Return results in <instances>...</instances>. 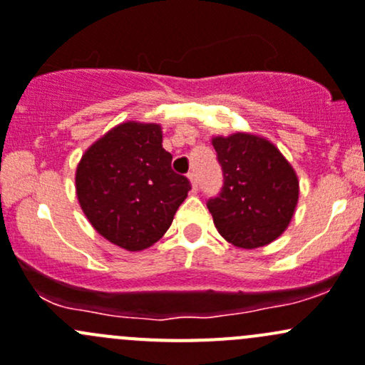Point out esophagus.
Wrapping results in <instances>:
<instances>
[{"instance_id": "34e87169", "label": "esophagus", "mask_w": 365, "mask_h": 365, "mask_svg": "<svg viewBox=\"0 0 365 365\" xmlns=\"http://www.w3.org/2000/svg\"><path fill=\"white\" fill-rule=\"evenodd\" d=\"M187 176H189L190 183H192V189L197 190V175H196V171H190Z\"/></svg>"}]
</instances>
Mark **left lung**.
Returning a JSON list of instances; mask_svg holds the SVG:
<instances>
[{
    "label": "left lung",
    "mask_w": 365,
    "mask_h": 365,
    "mask_svg": "<svg viewBox=\"0 0 365 365\" xmlns=\"http://www.w3.org/2000/svg\"><path fill=\"white\" fill-rule=\"evenodd\" d=\"M224 185L208 206L217 231L242 249L268 245L288 227L298 201L292 164L270 141L237 132L212 139Z\"/></svg>",
    "instance_id": "8db88e82"
}]
</instances>
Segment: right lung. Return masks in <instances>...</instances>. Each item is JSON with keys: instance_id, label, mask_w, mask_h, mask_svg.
Segmentation results:
<instances>
[{"instance_id": "right-lung-1", "label": "right lung", "mask_w": 365, "mask_h": 365, "mask_svg": "<svg viewBox=\"0 0 365 365\" xmlns=\"http://www.w3.org/2000/svg\"><path fill=\"white\" fill-rule=\"evenodd\" d=\"M171 160L157 123L127 121L95 141L76 171L77 200L91 226L132 252L159 242L190 190Z\"/></svg>"}]
</instances>
